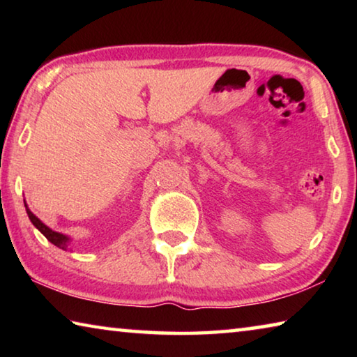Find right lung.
Wrapping results in <instances>:
<instances>
[{"mask_svg":"<svg viewBox=\"0 0 357 357\" xmlns=\"http://www.w3.org/2000/svg\"><path fill=\"white\" fill-rule=\"evenodd\" d=\"M25 208H26V214H28V217H29V220H31V223L33 225L39 229V231L44 234V236L50 241V243L53 244V245H56V247H59V249H63V250H66L68 249V245H69V243H70V238L69 236H66V234H63V233H58V231H55V229H52V228H48L44 222H42L40 219H38V217H36L31 211H29V208H28V204L25 203Z\"/></svg>","mask_w":357,"mask_h":357,"instance_id":"right-lung-1","label":"right lung"}]
</instances>
